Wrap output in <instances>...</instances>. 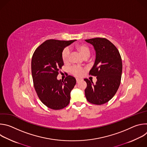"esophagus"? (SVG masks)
I'll list each match as a JSON object with an SVG mask.
<instances>
[{
	"mask_svg": "<svg viewBox=\"0 0 147 147\" xmlns=\"http://www.w3.org/2000/svg\"><path fill=\"white\" fill-rule=\"evenodd\" d=\"M80 81H81V79H80V78H76V81H77V82H79Z\"/></svg>",
	"mask_w": 147,
	"mask_h": 147,
	"instance_id": "obj_1",
	"label": "esophagus"
}]
</instances>
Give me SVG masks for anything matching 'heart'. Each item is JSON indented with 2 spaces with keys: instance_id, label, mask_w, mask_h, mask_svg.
<instances>
[{
  "instance_id": "1",
  "label": "heart",
  "mask_w": 147,
  "mask_h": 147,
  "mask_svg": "<svg viewBox=\"0 0 147 147\" xmlns=\"http://www.w3.org/2000/svg\"><path fill=\"white\" fill-rule=\"evenodd\" d=\"M77 49L84 57H89L90 55V49L89 47L86 45H78L76 47ZM70 50L67 47L61 53V59L65 63L69 62L70 60ZM71 72L73 74L77 77H81L84 74V69L79 66H73L71 69Z\"/></svg>"
}]
</instances>
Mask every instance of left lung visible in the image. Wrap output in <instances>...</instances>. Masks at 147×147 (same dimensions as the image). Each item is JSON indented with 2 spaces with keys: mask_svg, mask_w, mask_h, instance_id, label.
<instances>
[{
  "mask_svg": "<svg viewBox=\"0 0 147 147\" xmlns=\"http://www.w3.org/2000/svg\"><path fill=\"white\" fill-rule=\"evenodd\" d=\"M94 47L96 56L90 74L97 81L87 78L85 95L87 100L95 105H102L110 100L116 93L121 81L122 61L116 47L106 38H95L85 40Z\"/></svg>",
  "mask_w": 147,
  "mask_h": 147,
  "instance_id": "left-lung-1",
  "label": "left lung"
}]
</instances>
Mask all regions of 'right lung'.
I'll return each mask as SVG.
<instances>
[{
	"label": "right lung",
	"instance_id": "add662e5",
	"mask_svg": "<svg viewBox=\"0 0 147 147\" xmlns=\"http://www.w3.org/2000/svg\"><path fill=\"white\" fill-rule=\"evenodd\" d=\"M76 40L49 39L35 51L31 60V72L36 92L45 105L54 110L66 107L76 78L68 76L65 80H57L59 70L64 63L61 53L64 49Z\"/></svg>",
	"mask_w": 147,
	"mask_h": 147
}]
</instances>
